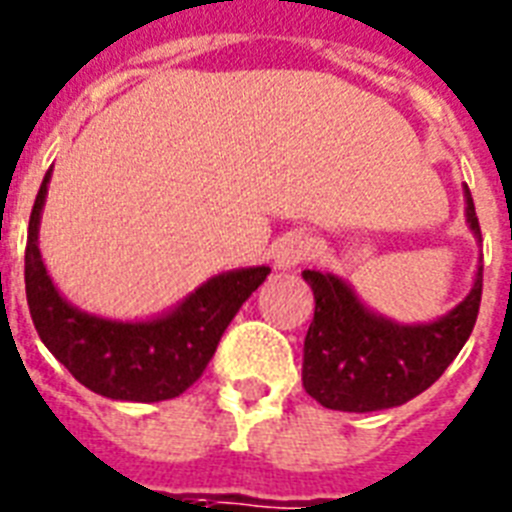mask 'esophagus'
Here are the masks:
<instances>
[{
    "instance_id": "34e87169",
    "label": "esophagus",
    "mask_w": 512,
    "mask_h": 512,
    "mask_svg": "<svg viewBox=\"0 0 512 512\" xmlns=\"http://www.w3.org/2000/svg\"><path fill=\"white\" fill-rule=\"evenodd\" d=\"M313 252V244L307 242L302 234H286L284 239H278L273 247V263L281 270H292L299 263H305Z\"/></svg>"
}]
</instances>
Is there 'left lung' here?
I'll return each mask as SVG.
<instances>
[{"label": "left lung", "instance_id": "obj_1", "mask_svg": "<svg viewBox=\"0 0 512 512\" xmlns=\"http://www.w3.org/2000/svg\"><path fill=\"white\" fill-rule=\"evenodd\" d=\"M465 218L481 239L479 218L465 186ZM315 297L305 336L302 386L328 410L373 413L405 405L426 392L468 342L481 305L484 265L468 297L431 323L400 326L371 313L342 278L305 270Z\"/></svg>", "mask_w": 512, "mask_h": 512}]
</instances>
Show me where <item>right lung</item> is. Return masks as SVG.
<instances>
[{"instance_id":"add662e5","label":"right lung","mask_w":512,"mask_h":512,"mask_svg":"<svg viewBox=\"0 0 512 512\" xmlns=\"http://www.w3.org/2000/svg\"><path fill=\"white\" fill-rule=\"evenodd\" d=\"M52 170L28 220L26 297L41 342L86 389L123 402H160L184 394L213 360L228 323L268 278L270 268L228 270L152 321H107L73 307L54 289L39 252V220Z\"/></svg>"}]
</instances>
